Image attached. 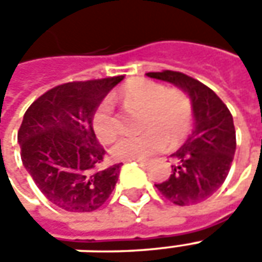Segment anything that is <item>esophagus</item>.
<instances>
[{
	"mask_svg": "<svg viewBox=\"0 0 262 262\" xmlns=\"http://www.w3.org/2000/svg\"><path fill=\"white\" fill-rule=\"evenodd\" d=\"M137 164L142 165V167H146V165H148V160H135Z\"/></svg>",
	"mask_w": 262,
	"mask_h": 262,
	"instance_id": "esophagus-1",
	"label": "esophagus"
}]
</instances>
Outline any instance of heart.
<instances>
[{
  "label": "heart",
  "mask_w": 262,
  "mask_h": 262,
  "mask_svg": "<svg viewBox=\"0 0 262 262\" xmlns=\"http://www.w3.org/2000/svg\"><path fill=\"white\" fill-rule=\"evenodd\" d=\"M120 97L126 105L143 109L140 135L119 137L111 147V156L120 161L146 160L159 153L168 143L174 146L187 136L192 122V106L180 90H167L150 80L130 81ZM92 127L101 142H111L118 133L114 102L105 98L92 116Z\"/></svg>",
  "instance_id": "heart-1"
}]
</instances>
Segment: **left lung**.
Instances as JSON below:
<instances>
[{"label": "left lung", "mask_w": 262, "mask_h": 262, "mask_svg": "<svg viewBox=\"0 0 262 262\" xmlns=\"http://www.w3.org/2000/svg\"><path fill=\"white\" fill-rule=\"evenodd\" d=\"M147 77L178 86L191 99L193 130L171 154L176 164L171 176L156 187L170 202L187 206L203 202L225 182L236 151L233 116L209 86L188 75L165 70Z\"/></svg>", "instance_id": "obj_1"}]
</instances>
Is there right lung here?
<instances>
[{
  "label": "right lung",
  "instance_id": "add662e5",
  "mask_svg": "<svg viewBox=\"0 0 262 262\" xmlns=\"http://www.w3.org/2000/svg\"><path fill=\"white\" fill-rule=\"evenodd\" d=\"M123 75L54 86L24 115L18 132L20 159L37 188L67 212H92L114 191L120 164L102 168L92 116Z\"/></svg>",
  "mask_w": 262,
  "mask_h": 262
}]
</instances>
